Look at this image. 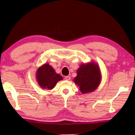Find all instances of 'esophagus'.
Segmentation results:
<instances>
[{"label":"esophagus","instance_id":"esophagus-1","mask_svg":"<svg viewBox=\"0 0 135 135\" xmlns=\"http://www.w3.org/2000/svg\"><path fill=\"white\" fill-rule=\"evenodd\" d=\"M65 79L67 80V81H70L71 79V77L69 76H65Z\"/></svg>","mask_w":135,"mask_h":135}]
</instances>
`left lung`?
I'll list each match as a JSON object with an SVG mask.
<instances>
[{
  "mask_svg": "<svg viewBox=\"0 0 135 135\" xmlns=\"http://www.w3.org/2000/svg\"><path fill=\"white\" fill-rule=\"evenodd\" d=\"M77 75L73 79L82 94L93 92L99 87L102 74L99 65L94 62L82 64L76 71Z\"/></svg>",
  "mask_w": 135,
  "mask_h": 135,
  "instance_id": "1",
  "label": "left lung"
}]
</instances>
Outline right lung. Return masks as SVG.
Here are the masks:
<instances>
[{"label":"right lung","mask_w":135,"mask_h":135,"mask_svg":"<svg viewBox=\"0 0 135 135\" xmlns=\"http://www.w3.org/2000/svg\"><path fill=\"white\" fill-rule=\"evenodd\" d=\"M36 80L39 86L44 89L51 90L56 84L63 78L56 73L54 68L49 64H44L38 68L36 73Z\"/></svg>","instance_id":"right-lung-1"}]
</instances>
